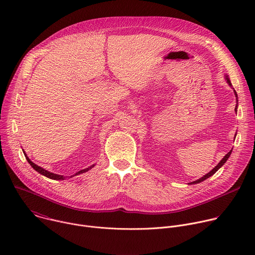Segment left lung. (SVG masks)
Returning <instances> with one entry per match:
<instances>
[{"mask_svg": "<svg viewBox=\"0 0 255 255\" xmlns=\"http://www.w3.org/2000/svg\"><path fill=\"white\" fill-rule=\"evenodd\" d=\"M226 80H227V83L229 84V86H231V83H230V80L228 79V77L226 78ZM234 92H235V91H234ZM235 96L237 97V94H236V92H235ZM235 111H237V106H236V108H235ZM231 152H232V150H230V151H229V152H228V153H227V154H226V155H225V156L222 158V160H221L219 163H218V164H217V165H216V166H215V167H214V168H213V169H212L210 172H208L206 175H204V176H203V177H201L200 179L193 181V183H191V184H192V185H193V184H199V183H201V181H203V180L207 179L208 177H210L211 175H213V174H214V173H215V172H216L218 169H219V168H220V167H221V166H222V165H223V164H224V163L227 161V159L229 158V156H230Z\"/></svg>", "mask_w": 255, "mask_h": 255, "instance_id": "left-lung-1", "label": "left lung"}]
</instances>
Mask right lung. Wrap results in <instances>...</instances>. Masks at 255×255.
Returning <instances> with one entry per match:
<instances>
[{
    "instance_id": "right-lung-1",
    "label": "right lung",
    "mask_w": 255,
    "mask_h": 255,
    "mask_svg": "<svg viewBox=\"0 0 255 255\" xmlns=\"http://www.w3.org/2000/svg\"><path fill=\"white\" fill-rule=\"evenodd\" d=\"M25 154V153H24ZM25 156H26V159H27V161L30 163V165L37 171V172H39V173H41L42 175H44V176H46V177H48V178H51V179H64L65 178V176H63V175H60V174H55V173H52V172H49V171H47L46 169H44V168H42V167H40V166H38L37 164H35V163H33L28 157H27V155L25 154ZM94 166V165H93ZM92 166V167H93ZM92 167H88V168H86V169H82V170H80V171H78L76 174H80V173H83V172H86V171H88L90 168H92Z\"/></svg>"
}]
</instances>
